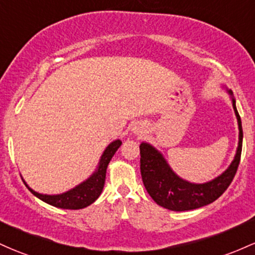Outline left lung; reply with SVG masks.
Masks as SVG:
<instances>
[{
    "label": "left lung",
    "instance_id": "left-lung-1",
    "mask_svg": "<svg viewBox=\"0 0 255 255\" xmlns=\"http://www.w3.org/2000/svg\"><path fill=\"white\" fill-rule=\"evenodd\" d=\"M232 96V92H229ZM232 106L239 122L240 138L236 156L228 169L215 178L214 180L205 184H192L179 178L168 166L163 156L151 145L140 144V172L145 189L158 206L170 211L181 212L191 211L214 202L228 189L234 180L242 151V125L241 117L232 98Z\"/></svg>",
    "mask_w": 255,
    "mask_h": 255
}]
</instances>
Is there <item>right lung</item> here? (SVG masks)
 <instances>
[{
	"label": "right lung",
	"instance_id": "1",
	"mask_svg": "<svg viewBox=\"0 0 255 255\" xmlns=\"http://www.w3.org/2000/svg\"><path fill=\"white\" fill-rule=\"evenodd\" d=\"M121 140H115L106 147V150L103 153L102 158H100L99 166H98L97 172L92 175L91 178L87 179L82 184L75 187V189L70 190L68 192H64L61 195H42L38 192L33 191L27 186V189L31 191L36 197H38L43 202L48 203L58 208L64 209H81L85 207L92 205L94 201L99 197L103 191V187L105 184V175H106V168L113 158L117 149L121 146Z\"/></svg>",
	"mask_w": 255,
	"mask_h": 255
}]
</instances>
